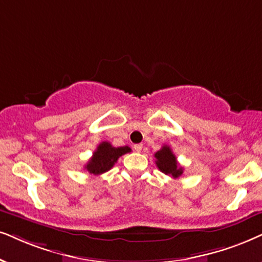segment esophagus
<instances>
[{"instance_id":"34e87169","label":"esophagus","mask_w":262,"mask_h":262,"mask_svg":"<svg viewBox=\"0 0 262 262\" xmlns=\"http://www.w3.org/2000/svg\"><path fill=\"white\" fill-rule=\"evenodd\" d=\"M134 150L137 151V152H141V150H142V145H141V144L134 145Z\"/></svg>"}]
</instances>
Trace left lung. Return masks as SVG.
I'll return each mask as SVG.
<instances>
[{"mask_svg":"<svg viewBox=\"0 0 262 262\" xmlns=\"http://www.w3.org/2000/svg\"><path fill=\"white\" fill-rule=\"evenodd\" d=\"M156 164H157L158 169L165 175H170L171 178L177 179L181 177L184 173L183 167H180L177 161V157L171 151V148L167 145H164L160 151L155 154Z\"/></svg>","mask_w":262,"mask_h":262,"instance_id":"left-lung-1","label":"left lung"}]
</instances>
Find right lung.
<instances>
[{
	"label": "right lung",
	"mask_w": 262,
	"mask_h": 262,
	"mask_svg": "<svg viewBox=\"0 0 262 262\" xmlns=\"http://www.w3.org/2000/svg\"><path fill=\"white\" fill-rule=\"evenodd\" d=\"M130 151V147L128 146L114 147L110 142L102 141L101 144H99L97 150L94 151L92 158L84 168L91 174L100 175L110 170L122 155L128 154Z\"/></svg>",
	"instance_id": "right-lung-1"
}]
</instances>
